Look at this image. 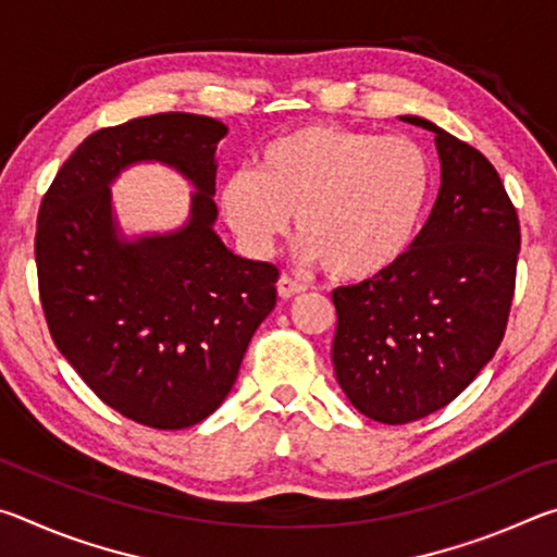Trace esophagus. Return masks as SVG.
I'll use <instances>...</instances> for the list:
<instances>
[{
    "instance_id": "obj_1",
    "label": "esophagus",
    "mask_w": 557,
    "mask_h": 557,
    "mask_svg": "<svg viewBox=\"0 0 557 557\" xmlns=\"http://www.w3.org/2000/svg\"><path fill=\"white\" fill-rule=\"evenodd\" d=\"M307 287L301 285V282H297V280H292V277H287V275H282L280 280H277V295L282 297V299H289V297H295V295H301V292H305Z\"/></svg>"
}]
</instances>
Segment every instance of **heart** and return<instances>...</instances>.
<instances>
[{
  "mask_svg": "<svg viewBox=\"0 0 557 557\" xmlns=\"http://www.w3.org/2000/svg\"><path fill=\"white\" fill-rule=\"evenodd\" d=\"M430 188V159L414 139L305 125L262 147L256 174L225 178L219 201L252 256L270 252L295 215L309 260L334 280L363 282L410 248Z\"/></svg>",
  "mask_w": 557,
  "mask_h": 557,
  "instance_id": "b5f03b06",
  "label": "heart"
}]
</instances>
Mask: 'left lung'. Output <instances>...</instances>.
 <instances>
[{
	"instance_id": "left-lung-1",
	"label": "left lung",
	"mask_w": 557,
	"mask_h": 557,
	"mask_svg": "<svg viewBox=\"0 0 557 557\" xmlns=\"http://www.w3.org/2000/svg\"><path fill=\"white\" fill-rule=\"evenodd\" d=\"M437 201L383 275L332 292L336 381L358 412L405 425L445 408L502 344L521 248L518 215L492 162L430 120Z\"/></svg>"
}]
</instances>
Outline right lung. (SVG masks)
Returning <instances> with one entry per match:
<instances>
[{
    "instance_id": "right-lung-1",
    "label": "right lung",
    "mask_w": 557,
    "mask_h": 557,
    "mask_svg": "<svg viewBox=\"0 0 557 557\" xmlns=\"http://www.w3.org/2000/svg\"><path fill=\"white\" fill-rule=\"evenodd\" d=\"M225 132L191 112L92 132L59 169L36 221L39 295L55 346L102 403L147 428L209 418L275 309L280 270L235 256L213 231ZM139 161L172 165L197 188L182 230L121 233L109 184Z\"/></svg>"
}]
</instances>
